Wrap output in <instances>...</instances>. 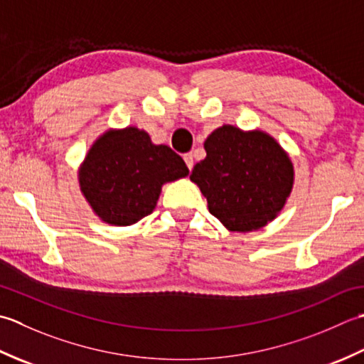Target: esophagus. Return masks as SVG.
Returning a JSON list of instances; mask_svg holds the SVG:
<instances>
[{
    "label": "esophagus",
    "mask_w": 364,
    "mask_h": 364,
    "mask_svg": "<svg viewBox=\"0 0 364 364\" xmlns=\"http://www.w3.org/2000/svg\"><path fill=\"white\" fill-rule=\"evenodd\" d=\"M183 161L187 163V168L191 169V168H193V154H191V152L185 154V155H183Z\"/></svg>",
    "instance_id": "esophagus-1"
}]
</instances>
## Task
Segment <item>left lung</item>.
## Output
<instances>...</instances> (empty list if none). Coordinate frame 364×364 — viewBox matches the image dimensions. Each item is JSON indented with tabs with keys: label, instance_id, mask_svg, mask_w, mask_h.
<instances>
[{
	"label": "left lung",
	"instance_id": "1",
	"mask_svg": "<svg viewBox=\"0 0 364 364\" xmlns=\"http://www.w3.org/2000/svg\"><path fill=\"white\" fill-rule=\"evenodd\" d=\"M204 149L207 157L196 163L190 179L215 218L229 231L248 232L277 217L291 195L294 168L275 139L223 125L210 133Z\"/></svg>",
	"mask_w": 364,
	"mask_h": 364
}]
</instances>
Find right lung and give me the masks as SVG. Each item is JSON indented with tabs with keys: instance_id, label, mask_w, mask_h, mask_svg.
<instances>
[{
	"instance_id": "add662e5",
	"label": "right lung",
	"mask_w": 364,
	"mask_h": 364,
	"mask_svg": "<svg viewBox=\"0 0 364 364\" xmlns=\"http://www.w3.org/2000/svg\"><path fill=\"white\" fill-rule=\"evenodd\" d=\"M187 174L171 147L155 146L146 132L129 127L95 141L80 169V187L103 221L129 226L152 213L163 183Z\"/></svg>"
}]
</instances>
